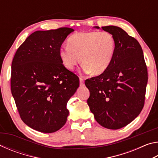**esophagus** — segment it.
I'll list each match as a JSON object with an SVG mask.
<instances>
[{
	"mask_svg": "<svg viewBox=\"0 0 158 158\" xmlns=\"http://www.w3.org/2000/svg\"><path fill=\"white\" fill-rule=\"evenodd\" d=\"M79 81H80V85H84V79L82 78V77H80V78H79Z\"/></svg>",
	"mask_w": 158,
	"mask_h": 158,
	"instance_id": "34e87169",
	"label": "esophagus"
}]
</instances>
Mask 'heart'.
Listing matches in <instances>:
<instances>
[{
  "mask_svg": "<svg viewBox=\"0 0 158 158\" xmlns=\"http://www.w3.org/2000/svg\"><path fill=\"white\" fill-rule=\"evenodd\" d=\"M116 52L114 37L108 32H80L68 39V46L60 48L64 66L73 70L81 62L83 71L99 75L111 65Z\"/></svg>",
  "mask_w": 158,
  "mask_h": 158,
  "instance_id": "heart-1",
  "label": "heart"
}]
</instances>
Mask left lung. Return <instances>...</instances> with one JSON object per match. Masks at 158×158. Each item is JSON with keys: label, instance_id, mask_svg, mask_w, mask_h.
<instances>
[{"label": "left lung", "instance_id": "obj_1", "mask_svg": "<svg viewBox=\"0 0 158 158\" xmlns=\"http://www.w3.org/2000/svg\"><path fill=\"white\" fill-rule=\"evenodd\" d=\"M102 28L114 37L116 52L107 70L85 80L90 91L87 103L99 124L118 130L130 123L142 110L148 72L137 40L118 26Z\"/></svg>", "mask_w": 158, "mask_h": 158}]
</instances>
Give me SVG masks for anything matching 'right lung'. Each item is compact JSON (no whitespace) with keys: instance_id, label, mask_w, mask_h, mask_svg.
Here are the masks:
<instances>
[{"instance_id":"right-lung-1","label":"right lung","mask_w":158,"mask_h":158,"mask_svg":"<svg viewBox=\"0 0 158 158\" xmlns=\"http://www.w3.org/2000/svg\"><path fill=\"white\" fill-rule=\"evenodd\" d=\"M69 28L37 31L18 48L12 63L11 91L20 117L44 133L60 130L67 121V103L79 85L76 74L63 65L59 50Z\"/></svg>"}]
</instances>
